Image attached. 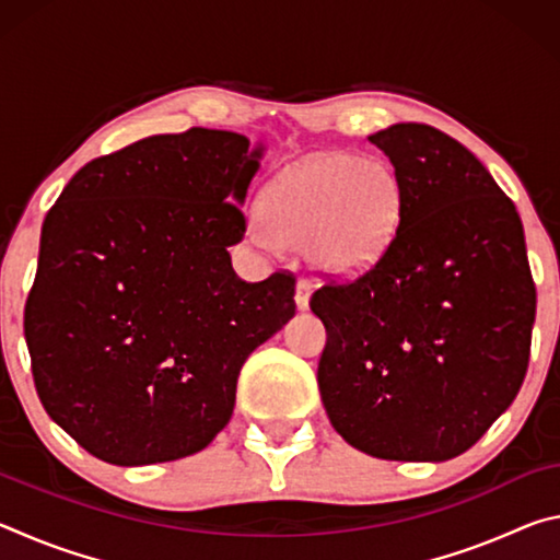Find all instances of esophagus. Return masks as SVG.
Wrapping results in <instances>:
<instances>
[{
    "label": "esophagus",
    "instance_id": "esophagus-1",
    "mask_svg": "<svg viewBox=\"0 0 560 560\" xmlns=\"http://www.w3.org/2000/svg\"><path fill=\"white\" fill-rule=\"evenodd\" d=\"M311 291H314V283H311L308 279H299L296 281V308L299 311H306L308 308Z\"/></svg>",
    "mask_w": 560,
    "mask_h": 560
}]
</instances>
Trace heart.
<instances>
[{
    "mask_svg": "<svg viewBox=\"0 0 560 560\" xmlns=\"http://www.w3.org/2000/svg\"><path fill=\"white\" fill-rule=\"evenodd\" d=\"M254 240L303 246L311 267L360 277L381 261L400 224V183L377 158L314 155L283 170L259 200Z\"/></svg>",
    "mask_w": 560,
    "mask_h": 560,
    "instance_id": "1",
    "label": "heart"
}]
</instances>
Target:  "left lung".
I'll use <instances>...</instances> for the list:
<instances>
[{
	"label": "left lung",
	"instance_id": "1",
	"mask_svg": "<svg viewBox=\"0 0 560 560\" xmlns=\"http://www.w3.org/2000/svg\"><path fill=\"white\" fill-rule=\"evenodd\" d=\"M373 145L400 183L385 257L311 296L324 320L318 390L334 430L377 459L444 462L514 402L536 318L524 226L467 148L424 122Z\"/></svg>",
	"mask_w": 560,
	"mask_h": 560
}]
</instances>
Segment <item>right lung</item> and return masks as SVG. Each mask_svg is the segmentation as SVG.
Instances as JSON below:
<instances>
[{"label":"right lung","instance_id":"obj_1","mask_svg":"<svg viewBox=\"0 0 560 560\" xmlns=\"http://www.w3.org/2000/svg\"><path fill=\"white\" fill-rule=\"evenodd\" d=\"M261 155L230 130L143 138L83 165L46 214L24 338L44 410L93 457L205 450L244 360L296 314L291 273L246 283L226 252Z\"/></svg>","mask_w":560,"mask_h":560}]
</instances>
